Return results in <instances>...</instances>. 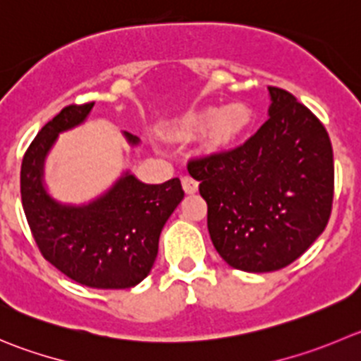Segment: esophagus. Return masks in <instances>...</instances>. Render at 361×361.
<instances>
[{"mask_svg":"<svg viewBox=\"0 0 361 361\" xmlns=\"http://www.w3.org/2000/svg\"><path fill=\"white\" fill-rule=\"evenodd\" d=\"M180 180H183V188H184V191H186L188 195L197 193V191H198V180H195L191 175H184Z\"/></svg>","mask_w":361,"mask_h":361,"instance_id":"34e87169","label":"esophagus"}]
</instances>
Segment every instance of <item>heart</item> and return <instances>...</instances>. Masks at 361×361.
Returning a JSON list of instances; mask_svg holds the SVG:
<instances>
[{"instance_id": "obj_1", "label": "heart", "mask_w": 361, "mask_h": 361, "mask_svg": "<svg viewBox=\"0 0 361 361\" xmlns=\"http://www.w3.org/2000/svg\"><path fill=\"white\" fill-rule=\"evenodd\" d=\"M248 122V109L241 104H232L223 109H205L204 113L188 120L186 129L191 133H202L211 129L212 143L225 145V143L232 142Z\"/></svg>"}]
</instances>
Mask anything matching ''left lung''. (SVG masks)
Segmentation results:
<instances>
[{
	"instance_id": "obj_1",
	"label": "left lung",
	"mask_w": 361,
	"mask_h": 361,
	"mask_svg": "<svg viewBox=\"0 0 361 361\" xmlns=\"http://www.w3.org/2000/svg\"><path fill=\"white\" fill-rule=\"evenodd\" d=\"M269 118L243 145L188 163L207 202L212 245L228 266L267 273L293 264L328 225L333 149L321 120L267 87Z\"/></svg>"
}]
</instances>
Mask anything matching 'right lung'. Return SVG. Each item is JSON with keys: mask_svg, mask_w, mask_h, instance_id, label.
I'll use <instances>...</instances> for the list:
<instances>
[{"mask_svg": "<svg viewBox=\"0 0 361 361\" xmlns=\"http://www.w3.org/2000/svg\"><path fill=\"white\" fill-rule=\"evenodd\" d=\"M94 102L65 106L26 149L20 200L40 253L71 280L94 289H129L150 273L164 223L184 198L177 177L143 184L126 175L85 207L60 205L42 186V161L58 133L85 120ZM136 143V136L127 133Z\"/></svg>", "mask_w": 361, "mask_h": 361, "instance_id": "obj_1", "label": "right lung"}]
</instances>
